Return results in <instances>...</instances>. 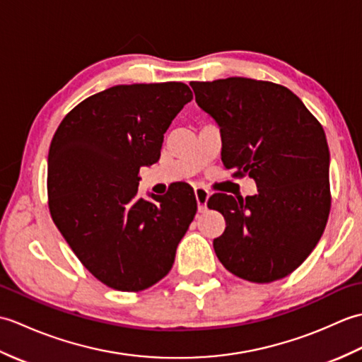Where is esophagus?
Segmentation results:
<instances>
[{"mask_svg":"<svg viewBox=\"0 0 362 362\" xmlns=\"http://www.w3.org/2000/svg\"><path fill=\"white\" fill-rule=\"evenodd\" d=\"M194 196H196V202H197L199 211H205L206 202H209V197H210L209 189L197 187V188H194Z\"/></svg>","mask_w":362,"mask_h":362,"instance_id":"34e87169","label":"esophagus"}]
</instances>
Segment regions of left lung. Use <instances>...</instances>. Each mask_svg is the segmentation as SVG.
<instances>
[{"label": "left lung", "mask_w": 362, "mask_h": 362, "mask_svg": "<svg viewBox=\"0 0 362 362\" xmlns=\"http://www.w3.org/2000/svg\"><path fill=\"white\" fill-rule=\"evenodd\" d=\"M196 103L216 121L222 163L249 174L258 193L213 194L226 218L213 247L227 271L253 283L289 275L324 233L329 204V151L320 122L286 87L228 78L189 82Z\"/></svg>", "instance_id": "1"}]
</instances>
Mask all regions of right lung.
Returning <instances> with one entry per match:
<instances>
[{
  "label": "right lung",
  "instance_id": "add662e5",
  "mask_svg": "<svg viewBox=\"0 0 362 362\" xmlns=\"http://www.w3.org/2000/svg\"><path fill=\"white\" fill-rule=\"evenodd\" d=\"M193 99L182 82L107 88L60 122L48 153L54 224L81 263L109 288L148 289L171 271L197 202L189 185L138 197L141 166L160 157L163 135Z\"/></svg>",
  "mask_w": 362,
  "mask_h": 362
}]
</instances>
